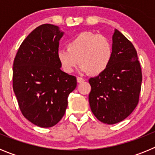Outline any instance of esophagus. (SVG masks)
<instances>
[{"mask_svg":"<svg viewBox=\"0 0 155 155\" xmlns=\"http://www.w3.org/2000/svg\"><path fill=\"white\" fill-rule=\"evenodd\" d=\"M77 81L78 82V83H81V82L84 81V79L81 78V77H78V78H77Z\"/></svg>","mask_w":155,"mask_h":155,"instance_id":"obj_1","label":"esophagus"}]
</instances>
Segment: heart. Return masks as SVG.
<instances>
[{
  "mask_svg": "<svg viewBox=\"0 0 155 155\" xmlns=\"http://www.w3.org/2000/svg\"><path fill=\"white\" fill-rule=\"evenodd\" d=\"M113 57V43L108 37L82 31L69 41L68 48L60 49L57 59L65 73L71 74L81 64L80 71L91 75L101 74Z\"/></svg>",
  "mask_w": 155,
  "mask_h": 155,
  "instance_id": "b5f03b06",
  "label": "heart"
}]
</instances>
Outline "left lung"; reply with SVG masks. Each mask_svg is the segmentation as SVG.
I'll return each instance as SVG.
<instances>
[{
    "label": "left lung",
    "mask_w": 155,
    "mask_h": 155,
    "mask_svg": "<svg viewBox=\"0 0 155 155\" xmlns=\"http://www.w3.org/2000/svg\"><path fill=\"white\" fill-rule=\"evenodd\" d=\"M113 57L98 76L89 79L88 100L91 112L104 124L125 120L139 102L142 71L136 49L117 29L113 35Z\"/></svg>",
    "instance_id": "obj_1"
}]
</instances>
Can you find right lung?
Here are the masks:
<instances>
[{
  "instance_id": "obj_1",
  "label": "right lung",
  "mask_w": 155,
  "mask_h": 155,
  "mask_svg": "<svg viewBox=\"0 0 155 155\" xmlns=\"http://www.w3.org/2000/svg\"><path fill=\"white\" fill-rule=\"evenodd\" d=\"M64 32L43 24L25 38L13 64V90L23 116L39 127L55 126L64 116L76 77L61 70L57 59Z\"/></svg>"
}]
</instances>
